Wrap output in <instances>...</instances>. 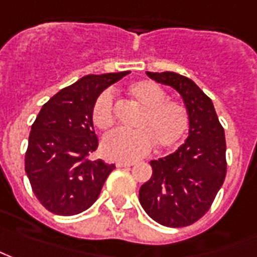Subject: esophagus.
I'll list each match as a JSON object with an SVG mask.
<instances>
[{
  "label": "esophagus",
  "mask_w": 257,
  "mask_h": 257,
  "mask_svg": "<svg viewBox=\"0 0 257 257\" xmlns=\"http://www.w3.org/2000/svg\"><path fill=\"white\" fill-rule=\"evenodd\" d=\"M136 164V163H133V161H117L116 165L118 168H123V167H133V165Z\"/></svg>",
  "instance_id": "obj_1"
}]
</instances>
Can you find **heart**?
<instances>
[{"label":"heart","mask_w":257,"mask_h":257,"mask_svg":"<svg viewBox=\"0 0 257 257\" xmlns=\"http://www.w3.org/2000/svg\"><path fill=\"white\" fill-rule=\"evenodd\" d=\"M127 96L141 107L134 130H117L104 137L101 151L117 161H134L153 146L170 149L180 143L189 128V114L181 101L167 99L165 92L151 80H137L125 87ZM92 121L101 132L114 124V106L110 92L97 96L92 107Z\"/></svg>","instance_id":"b5f03b06"}]
</instances>
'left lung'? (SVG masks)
<instances>
[{
	"label": "left lung",
	"instance_id": "8db88e82",
	"mask_svg": "<svg viewBox=\"0 0 257 257\" xmlns=\"http://www.w3.org/2000/svg\"><path fill=\"white\" fill-rule=\"evenodd\" d=\"M147 76L180 93L189 114L188 139L170 156L150 161L153 175L139 199L150 218L168 228H182L202 218L226 177L225 132L212 100L188 77L174 72Z\"/></svg>",
	"mask_w": 257,
	"mask_h": 257
}]
</instances>
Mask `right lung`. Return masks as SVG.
Listing matches in <instances>:
<instances>
[{
    "label": "right lung",
    "mask_w": 257,
    "mask_h": 257,
    "mask_svg": "<svg viewBox=\"0 0 257 257\" xmlns=\"http://www.w3.org/2000/svg\"><path fill=\"white\" fill-rule=\"evenodd\" d=\"M130 72L87 75L45 103L31 127L25 173L48 211L70 216L90 208L116 167L92 160L99 141L92 107L106 87Z\"/></svg>",
    "instance_id": "1"
}]
</instances>
